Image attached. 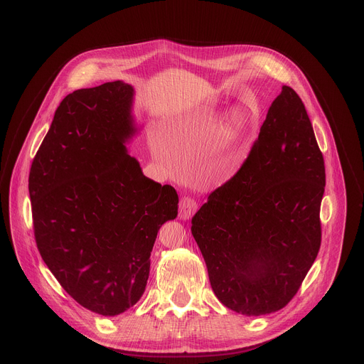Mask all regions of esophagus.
Instances as JSON below:
<instances>
[{"label":"esophagus","instance_id":"1","mask_svg":"<svg viewBox=\"0 0 364 364\" xmlns=\"http://www.w3.org/2000/svg\"><path fill=\"white\" fill-rule=\"evenodd\" d=\"M196 209H198V202L193 198L184 196L180 200V213H178V215H180L181 220H188V218H192V215L196 213Z\"/></svg>","mask_w":364,"mask_h":364}]
</instances>
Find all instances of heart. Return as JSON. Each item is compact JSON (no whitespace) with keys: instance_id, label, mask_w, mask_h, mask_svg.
Segmentation results:
<instances>
[{"instance_id":"b5f03b06","label":"heart","mask_w":364,"mask_h":364,"mask_svg":"<svg viewBox=\"0 0 364 364\" xmlns=\"http://www.w3.org/2000/svg\"><path fill=\"white\" fill-rule=\"evenodd\" d=\"M190 131V122L180 121L166 131L165 140L156 137L153 140V150L165 162H174L176 156H187L186 137ZM251 131V118L242 109H232L225 114L218 132V147L208 164V176L215 183H224L232 178L239 169L243 158L247 137Z\"/></svg>"}]
</instances>
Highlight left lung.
Wrapping results in <instances>:
<instances>
[{"instance_id": "obj_1", "label": "left lung", "mask_w": 364, "mask_h": 364, "mask_svg": "<svg viewBox=\"0 0 364 364\" xmlns=\"http://www.w3.org/2000/svg\"><path fill=\"white\" fill-rule=\"evenodd\" d=\"M324 161L299 95L272 103L236 174L192 218L217 298L236 313H274L296 295L321 243Z\"/></svg>"}]
</instances>
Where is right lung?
<instances>
[{
  "mask_svg": "<svg viewBox=\"0 0 364 364\" xmlns=\"http://www.w3.org/2000/svg\"><path fill=\"white\" fill-rule=\"evenodd\" d=\"M132 94L122 81L68 94L29 171L38 251L62 288L102 316L141 298L156 235L178 214L176 188L143 176L124 146L136 132Z\"/></svg>",
  "mask_w": 364,
  "mask_h": 364,
  "instance_id": "1",
  "label": "right lung"
}]
</instances>
